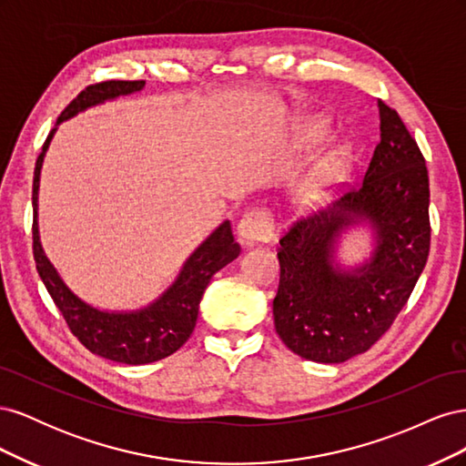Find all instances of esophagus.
Returning a JSON list of instances; mask_svg holds the SVG:
<instances>
[{
	"instance_id": "1",
	"label": "esophagus",
	"mask_w": 466,
	"mask_h": 466,
	"mask_svg": "<svg viewBox=\"0 0 466 466\" xmlns=\"http://www.w3.org/2000/svg\"><path fill=\"white\" fill-rule=\"evenodd\" d=\"M238 237L243 245H257V243H270L274 238V219L266 208H255L247 211L241 223L237 228Z\"/></svg>"
}]
</instances>
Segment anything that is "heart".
<instances>
[{"label": "heart", "mask_w": 466, "mask_h": 466, "mask_svg": "<svg viewBox=\"0 0 466 466\" xmlns=\"http://www.w3.org/2000/svg\"><path fill=\"white\" fill-rule=\"evenodd\" d=\"M327 137L329 126L320 118H303L298 124V139L301 146H315ZM351 159H354V153L350 146L336 147L319 159L299 188V204L303 208H317L327 202L336 185H340L348 177Z\"/></svg>", "instance_id": "b5f03b06"}]
</instances>
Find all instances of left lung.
I'll list each match as a JSON object with an SVG mask.
<instances>
[{
	"mask_svg": "<svg viewBox=\"0 0 466 466\" xmlns=\"http://www.w3.org/2000/svg\"><path fill=\"white\" fill-rule=\"evenodd\" d=\"M380 139L360 185L279 238L276 332L293 354L340 363L383 336L416 286L430 255L426 159L399 112L379 101ZM368 220L372 258L351 271L333 264L342 230Z\"/></svg>",
	"mask_w": 466,
	"mask_h": 466,
	"instance_id": "obj_1",
	"label": "left lung"
}]
</instances>
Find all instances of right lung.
<instances>
[{"mask_svg": "<svg viewBox=\"0 0 466 466\" xmlns=\"http://www.w3.org/2000/svg\"><path fill=\"white\" fill-rule=\"evenodd\" d=\"M146 81H101L83 89L72 103H69L58 116L60 124L76 116L77 112L89 106L101 105L120 95H130L142 91ZM56 128L48 134L45 146L36 159L33 178V255L36 270L46 286L56 307L60 309L64 320L77 340L93 354L105 360H112L128 365H142L163 360L185 344L198 319V305L208 288L211 276L225 264L235 260L241 247L235 243L231 233V223L223 221L206 241L196 248L190 258L182 266L175 284L168 288L161 298L146 309L132 313H106L81 301L69 289L64 279L56 272V268L46 258L40 245L36 209H38V180L40 168L45 161V153Z\"/></svg>", "mask_w": 466, "mask_h": 466, "instance_id": "right-lung-1", "label": "right lung"}]
</instances>
